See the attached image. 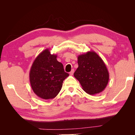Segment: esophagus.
I'll return each mask as SVG.
<instances>
[{
  "label": "esophagus",
  "mask_w": 135,
  "mask_h": 135,
  "mask_svg": "<svg viewBox=\"0 0 135 135\" xmlns=\"http://www.w3.org/2000/svg\"><path fill=\"white\" fill-rule=\"evenodd\" d=\"M74 69H72L71 71L70 72V75H72L73 74H74Z\"/></svg>",
  "instance_id": "34e87169"
}]
</instances>
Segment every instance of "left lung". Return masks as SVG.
I'll list each match as a JSON object with an SVG mask.
<instances>
[{"mask_svg": "<svg viewBox=\"0 0 135 135\" xmlns=\"http://www.w3.org/2000/svg\"><path fill=\"white\" fill-rule=\"evenodd\" d=\"M78 68L74 76L83 90L93 95L103 92L109 82V74L103 60L91 51L78 57Z\"/></svg>", "mask_w": 135, "mask_h": 135, "instance_id": "obj_1", "label": "left lung"}]
</instances>
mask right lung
I'll return each mask as SVG.
<instances>
[{"label": "right lung", "mask_w": 135, "mask_h": 135, "mask_svg": "<svg viewBox=\"0 0 135 135\" xmlns=\"http://www.w3.org/2000/svg\"><path fill=\"white\" fill-rule=\"evenodd\" d=\"M57 56L46 49L40 53L32 63L29 73L30 83L36 96L44 100L54 99L58 95L64 79L69 75Z\"/></svg>", "instance_id": "obj_1"}]
</instances>
